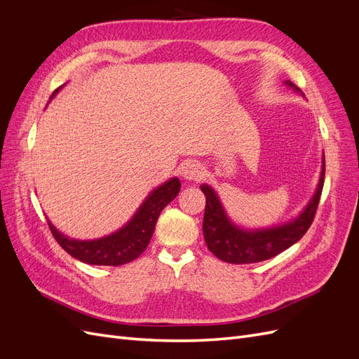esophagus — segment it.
Instances as JSON below:
<instances>
[{
    "label": "esophagus",
    "instance_id": "34e87169",
    "mask_svg": "<svg viewBox=\"0 0 359 359\" xmlns=\"http://www.w3.org/2000/svg\"><path fill=\"white\" fill-rule=\"evenodd\" d=\"M203 175V169L196 161H189L182 166V177L189 181H198Z\"/></svg>",
    "mask_w": 359,
    "mask_h": 359
}]
</instances>
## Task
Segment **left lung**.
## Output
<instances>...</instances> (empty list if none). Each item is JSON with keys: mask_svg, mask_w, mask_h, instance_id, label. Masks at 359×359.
Returning <instances> with one entry per match:
<instances>
[{"mask_svg": "<svg viewBox=\"0 0 359 359\" xmlns=\"http://www.w3.org/2000/svg\"><path fill=\"white\" fill-rule=\"evenodd\" d=\"M287 85L298 90L292 82H287ZM323 181L325 158L318 190L314 193L310 203L307 205V208L302 211L298 219L283 226L255 232L238 229L235 224H232L226 217L222 208V203L219 198H217L214 190L208 186H202L201 189L206 198L202 224L206 247L210 248V252L214 256L223 260V262L235 265L262 262V260L280 255L281 252H285L286 248L299 241L309 231L319 206Z\"/></svg>", "mask_w": 359, "mask_h": 359, "instance_id": "1", "label": "left lung"}]
</instances>
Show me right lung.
<instances>
[{
    "instance_id": "add662e5",
    "label": "right lung",
    "mask_w": 359,
    "mask_h": 359,
    "mask_svg": "<svg viewBox=\"0 0 359 359\" xmlns=\"http://www.w3.org/2000/svg\"><path fill=\"white\" fill-rule=\"evenodd\" d=\"M181 189L178 178H172L149 194L136 215L118 232L94 241H76L60 233L49 222L57 243L74 259L90 265L118 266L132 262L145 252L153 236L160 212L177 198Z\"/></svg>"
}]
</instances>
